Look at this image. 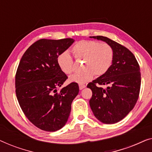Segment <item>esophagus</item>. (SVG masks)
<instances>
[{"mask_svg":"<svg viewBox=\"0 0 152 152\" xmlns=\"http://www.w3.org/2000/svg\"><path fill=\"white\" fill-rule=\"evenodd\" d=\"M85 87H86V85L84 84H79V88H80V90H82L83 88H84Z\"/></svg>","mask_w":152,"mask_h":152,"instance_id":"obj_1","label":"esophagus"}]
</instances>
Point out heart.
Instances as JSON below:
<instances>
[{
	"instance_id": "1",
	"label": "heart",
	"mask_w": 152,
	"mask_h": 152,
	"mask_svg": "<svg viewBox=\"0 0 152 152\" xmlns=\"http://www.w3.org/2000/svg\"><path fill=\"white\" fill-rule=\"evenodd\" d=\"M72 52L77 60H84L82 71L70 76L71 82L85 84L93 78L104 75L110 69L113 61V48L107 43H99L93 40H82L72 48ZM57 64L61 71L66 75L73 70V59L68 52L58 55Z\"/></svg>"
}]
</instances>
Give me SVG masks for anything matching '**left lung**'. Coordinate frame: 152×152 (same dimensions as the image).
<instances>
[{
	"instance_id": "left-lung-1",
	"label": "left lung",
	"mask_w": 152,
	"mask_h": 152,
	"mask_svg": "<svg viewBox=\"0 0 152 152\" xmlns=\"http://www.w3.org/2000/svg\"><path fill=\"white\" fill-rule=\"evenodd\" d=\"M90 37L109 43L114 56L107 73L87 85L93 93L89 104L95 118L102 123H116L127 115L138 100L141 84L140 66L134 54L126 47L106 37Z\"/></svg>"
}]
</instances>
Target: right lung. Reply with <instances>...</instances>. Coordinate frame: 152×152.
<instances>
[{
  "label": "right lung",
  "mask_w": 152,
  "mask_h": 152,
  "mask_svg": "<svg viewBox=\"0 0 152 152\" xmlns=\"http://www.w3.org/2000/svg\"><path fill=\"white\" fill-rule=\"evenodd\" d=\"M74 41L70 38L40 39L28 48L19 62L15 77L16 97L25 115L41 130L55 132L63 127L79 93L76 82L57 92L68 79L58 66L57 57Z\"/></svg>",
  "instance_id": "add662e5"
}]
</instances>
